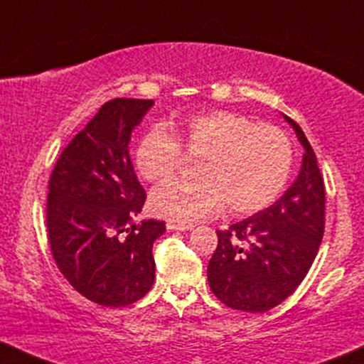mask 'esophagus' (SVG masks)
Instances as JSON below:
<instances>
[{"label":"esophagus","mask_w":364,"mask_h":364,"mask_svg":"<svg viewBox=\"0 0 364 364\" xmlns=\"http://www.w3.org/2000/svg\"><path fill=\"white\" fill-rule=\"evenodd\" d=\"M166 228H168L169 231H190V229H193V224L179 223V220L168 219V223H166Z\"/></svg>","instance_id":"1"}]
</instances>
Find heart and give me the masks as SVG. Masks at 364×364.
<instances>
[{"mask_svg": "<svg viewBox=\"0 0 364 364\" xmlns=\"http://www.w3.org/2000/svg\"><path fill=\"white\" fill-rule=\"evenodd\" d=\"M183 150L202 157L196 183H162L150 195L154 214L193 223L219 214L252 215L272 205L292 169V144L281 128L255 124L231 111H207L173 124L154 127L135 149V166L147 181L176 173Z\"/></svg>", "mask_w": 364, "mask_h": 364, "instance_id": "obj_1", "label": "heart"}]
</instances>
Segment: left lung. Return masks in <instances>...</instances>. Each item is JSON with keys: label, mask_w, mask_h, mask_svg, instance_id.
<instances>
[{"label": "left lung", "mask_w": 364, "mask_h": 364, "mask_svg": "<svg viewBox=\"0 0 364 364\" xmlns=\"http://www.w3.org/2000/svg\"><path fill=\"white\" fill-rule=\"evenodd\" d=\"M304 147L299 176L274 205L217 231L207 267L212 292L235 310L263 313L296 291L318 253L325 229V186L316 156L289 116Z\"/></svg>", "instance_id": "left-lung-1"}]
</instances>
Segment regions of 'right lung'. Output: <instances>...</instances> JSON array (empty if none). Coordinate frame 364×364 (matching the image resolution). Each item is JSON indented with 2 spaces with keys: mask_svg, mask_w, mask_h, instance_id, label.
<instances>
[{
  "mask_svg": "<svg viewBox=\"0 0 364 364\" xmlns=\"http://www.w3.org/2000/svg\"><path fill=\"white\" fill-rule=\"evenodd\" d=\"M152 104L104 102L63 149L49 178L46 225L54 262L75 291L102 306L139 301L156 279L152 245L166 224L132 223L147 195L128 150L132 129Z\"/></svg>",
  "mask_w": 364,
  "mask_h": 364,
  "instance_id": "add662e5",
  "label": "right lung"
}]
</instances>
